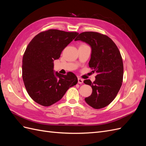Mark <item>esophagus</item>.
I'll list each match as a JSON object with an SVG mask.
<instances>
[{"mask_svg":"<svg viewBox=\"0 0 146 146\" xmlns=\"http://www.w3.org/2000/svg\"><path fill=\"white\" fill-rule=\"evenodd\" d=\"M83 83V80L81 78H78V83L82 84Z\"/></svg>","mask_w":146,"mask_h":146,"instance_id":"esophagus-1","label":"esophagus"}]
</instances>
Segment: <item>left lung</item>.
Returning a JSON list of instances; mask_svg holds the SVG:
<instances>
[{
	"instance_id": "left-lung-1",
	"label": "left lung",
	"mask_w": 146,
	"mask_h": 146,
	"mask_svg": "<svg viewBox=\"0 0 146 146\" xmlns=\"http://www.w3.org/2000/svg\"><path fill=\"white\" fill-rule=\"evenodd\" d=\"M91 47L89 66L98 73L93 83L90 80L83 82L92 89L91 95L85 100L95 109L104 108L115 99L122 86L123 66L121 53L111 38L98 32L81 33L75 39Z\"/></svg>"
}]
</instances>
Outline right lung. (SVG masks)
<instances>
[{
    "mask_svg": "<svg viewBox=\"0 0 146 146\" xmlns=\"http://www.w3.org/2000/svg\"><path fill=\"white\" fill-rule=\"evenodd\" d=\"M78 33L49 29L36 35L26 48L23 58V79L29 95L38 104L48 107L63 98L78 79L69 72L54 73V61Z\"/></svg>",
    "mask_w": 146,
    "mask_h": 146,
    "instance_id": "obj_1",
    "label": "right lung"
}]
</instances>
